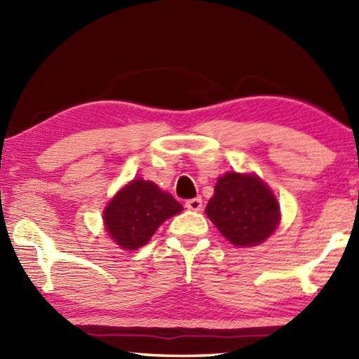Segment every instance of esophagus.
<instances>
[{
	"label": "esophagus",
	"instance_id": "1",
	"mask_svg": "<svg viewBox=\"0 0 359 359\" xmlns=\"http://www.w3.org/2000/svg\"><path fill=\"white\" fill-rule=\"evenodd\" d=\"M185 208L188 210H193V212H199L203 209V199L201 198H193V199H188L185 203Z\"/></svg>",
	"mask_w": 359,
	"mask_h": 359
}]
</instances>
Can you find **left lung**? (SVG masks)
Instances as JSON below:
<instances>
[{
  "instance_id": "1",
  "label": "left lung",
  "mask_w": 359,
  "mask_h": 359,
  "mask_svg": "<svg viewBox=\"0 0 359 359\" xmlns=\"http://www.w3.org/2000/svg\"><path fill=\"white\" fill-rule=\"evenodd\" d=\"M205 214L236 247L261 244L280 222L274 193L255 174L226 172L218 177Z\"/></svg>"
}]
</instances>
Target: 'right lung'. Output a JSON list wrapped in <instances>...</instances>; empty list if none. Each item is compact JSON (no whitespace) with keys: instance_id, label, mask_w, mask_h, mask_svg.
Listing matches in <instances>:
<instances>
[{"instance_id":"right-lung-1","label":"right lung","mask_w":359,"mask_h":359,"mask_svg":"<svg viewBox=\"0 0 359 359\" xmlns=\"http://www.w3.org/2000/svg\"><path fill=\"white\" fill-rule=\"evenodd\" d=\"M182 210V204L154 182L135 179L109 201L102 218L115 244L136 250L147 244L163 222Z\"/></svg>"}]
</instances>
